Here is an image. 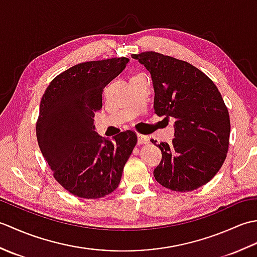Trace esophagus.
Instances as JSON below:
<instances>
[{"label": "esophagus", "instance_id": "1", "mask_svg": "<svg viewBox=\"0 0 257 257\" xmlns=\"http://www.w3.org/2000/svg\"><path fill=\"white\" fill-rule=\"evenodd\" d=\"M149 143V137H147V136L144 135H138V144L139 145H146Z\"/></svg>", "mask_w": 257, "mask_h": 257}]
</instances>
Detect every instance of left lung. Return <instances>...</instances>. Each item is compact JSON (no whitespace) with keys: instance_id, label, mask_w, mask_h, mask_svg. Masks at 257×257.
<instances>
[{"instance_id":"obj_1","label":"left lung","mask_w":257,"mask_h":257,"mask_svg":"<svg viewBox=\"0 0 257 257\" xmlns=\"http://www.w3.org/2000/svg\"><path fill=\"white\" fill-rule=\"evenodd\" d=\"M133 58L151 74L155 112L176 119V138L157 145L162 160L155 179L177 192L202 187L221 169L230 144V116L219 89L188 62L156 52L134 54Z\"/></svg>"}]
</instances>
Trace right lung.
Returning a JSON list of instances; mask_svg holds the SVG:
<instances>
[{"instance_id": "add662e5", "label": "right lung", "mask_w": 257, "mask_h": 257, "mask_svg": "<svg viewBox=\"0 0 257 257\" xmlns=\"http://www.w3.org/2000/svg\"><path fill=\"white\" fill-rule=\"evenodd\" d=\"M129 59L116 57L75 65L54 78L40 105L36 137L53 176L69 193L99 199L117 189L137 145L132 130L103 139L95 132L106 85Z\"/></svg>"}]
</instances>
